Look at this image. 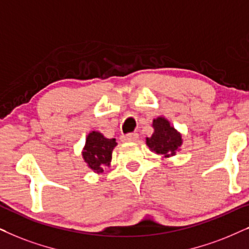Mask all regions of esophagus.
Wrapping results in <instances>:
<instances>
[{"label":"esophagus","mask_w":249,"mask_h":249,"mask_svg":"<svg viewBox=\"0 0 249 249\" xmlns=\"http://www.w3.org/2000/svg\"><path fill=\"white\" fill-rule=\"evenodd\" d=\"M122 139L124 141H127V142H133V141H137L139 139V134L137 132H133V133H128L126 135H123Z\"/></svg>","instance_id":"1"}]
</instances>
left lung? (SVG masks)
<instances>
[{"label": "left lung", "mask_w": 249, "mask_h": 249, "mask_svg": "<svg viewBox=\"0 0 249 249\" xmlns=\"http://www.w3.org/2000/svg\"><path fill=\"white\" fill-rule=\"evenodd\" d=\"M154 134L147 138V144L150 150L164 157L174 156L182 144L181 134L171 126L170 122L164 117H158L152 122Z\"/></svg>", "instance_id": "left-lung-1"}]
</instances>
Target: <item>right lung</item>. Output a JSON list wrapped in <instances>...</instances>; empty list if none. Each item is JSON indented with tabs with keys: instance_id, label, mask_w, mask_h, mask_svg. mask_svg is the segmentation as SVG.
Wrapping results in <instances>:
<instances>
[{
	"instance_id": "add662e5",
	"label": "right lung",
	"mask_w": 249,
	"mask_h": 249,
	"mask_svg": "<svg viewBox=\"0 0 249 249\" xmlns=\"http://www.w3.org/2000/svg\"><path fill=\"white\" fill-rule=\"evenodd\" d=\"M116 145L117 142L115 139H107L99 132L92 131L86 138L83 158L91 170L100 173L105 166L110 164L112 150Z\"/></svg>"
}]
</instances>
